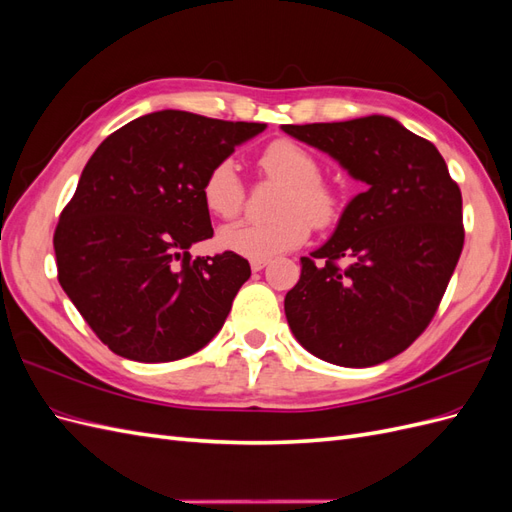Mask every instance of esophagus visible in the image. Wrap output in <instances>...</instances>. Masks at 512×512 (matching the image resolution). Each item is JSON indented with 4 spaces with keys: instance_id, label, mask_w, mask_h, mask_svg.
Masks as SVG:
<instances>
[{
    "instance_id": "esophagus-1",
    "label": "esophagus",
    "mask_w": 512,
    "mask_h": 512,
    "mask_svg": "<svg viewBox=\"0 0 512 512\" xmlns=\"http://www.w3.org/2000/svg\"><path fill=\"white\" fill-rule=\"evenodd\" d=\"M267 265H269V260H252V262H250V267H252L254 273H256V271H262Z\"/></svg>"
}]
</instances>
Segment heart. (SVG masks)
I'll use <instances>...</instances> for the list:
<instances>
[{
	"label": "heart",
	"instance_id": "1",
	"mask_svg": "<svg viewBox=\"0 0 512 512\" xmlns=\"http://www.w3.org/2000/svg\"><path fill=\"white\" fill-rule=\"evenodd\" d=\"M260 173L282 183L271 222H239L220 232V245L250 260H271L305 243L309 226L327 228L342 213V198L320 177L318 158L290 138H277L258 156ZM205 207L222 220L237 218L245 205V183L230 160L215 164L203 181Z\"/></svg>",
	"mask_w": 512,
	"mask_h": 512
}]
</instances>
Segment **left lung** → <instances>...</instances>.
Wrapping results in <instances>:
<instances>
[{
	"label": "left lung",
	"instance_id": "1",
	"mask_svg": "<svg viewBox=\"0 0 512 512\" xmlns=\"http://www.w3.org/2000/svg\"><path fill=\"white\" fill-rule=\"evenodd\" d=\"M282 130L367 185L333 237L301 258L299 282L284 299L290 331L333 365L389 361L427 329L457 267L466 237L459 185L436 145L393 117Z\"/></svg>",
	"mask_w": 512,
	"mask_h": 512
}]
</instances>
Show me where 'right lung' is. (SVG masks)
I'll return each mask as SVG.
<instances>
[{
    "label": "right lung",
    "mask_w": 512,
    "mask_h": 512,
    "mask_svg": "<svg viewBox=\"0 0 512 512\" xmlns=\"http://www.w3.org/2000/svg\"><path fill=\"white\" fill-rule=\"evenodd\" d=\"M265 128L158 111L126 123L89 158L55 228L57 280L115 354L177 361L222 329L252 271L235 252L190 256L213 237L203 181Z\"/></svg>",
    "instance_id": "1"
}]
</instances>
